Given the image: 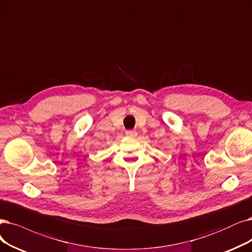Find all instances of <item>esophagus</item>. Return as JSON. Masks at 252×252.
Listing matches in <instances>:
<instances>
[{
	"label": "esophagus",
	"mask_w": 252,
	"mask_h": 252,
	"mask_svg": "<svg viewBox=\"0 0 252 252\" xmlns=\"http://www.w3.org/2000/svg\"><path fill=\"white\" fill-rule=\"evenodd\" d=\"M126 135L129 137H135L137 135V132L134 131V130H127Z\"/></svg>",
	"instance_id": "esophagus-1"
}]
</instances>
